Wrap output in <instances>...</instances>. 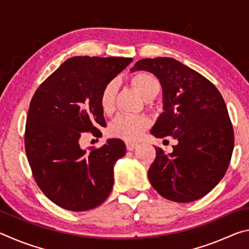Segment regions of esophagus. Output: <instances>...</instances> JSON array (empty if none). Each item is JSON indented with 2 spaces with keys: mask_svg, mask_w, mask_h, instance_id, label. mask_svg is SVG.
I'll use <instances>...</instances> for the list:
<instances>
[{
  "mask_svg": "<svg viewBox=\"0 0 249 249\" xmlns=\"http://www.w3.org/2000/svg\"><path fill=\"white\" fill-rule=\"evenodd\" d=\"M138 147V144H135V142H126V148L127 150H134Z\"/></svg>",
  "mask_w": 249,
  "mask_h": 249,
  "instance_id": "esophagus-1",
  "label": "esophagus"
}]
</instances>
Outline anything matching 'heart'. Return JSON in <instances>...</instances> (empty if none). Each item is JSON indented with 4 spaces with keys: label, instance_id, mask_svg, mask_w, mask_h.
I'll use <instances>...</instances> for the list:
<instances>
[{
    "label": "heart",
    "instance_id": "b5f03b06",
    "mask_svg": "<svg viewBox=\"0 0 249 249\" xmlns=\"http://www.w3.org/2000/svg\"><path fill=\"white\" fill-rule=\"evenodd\" d=\"M132 83L144 99L158 93L160 90L159 81L149 73H137L132 79ZM117 90H119L117 79L109 80L101 90L99 99L100 107L107 114H111L114 111ZM147 125H148V120L145 116L120 114L112 121L108 130L112 136L133 142L141 136Z\"/></svg>",
    "mask_w": 249,
    "mask_h": 249
}]
</instances>
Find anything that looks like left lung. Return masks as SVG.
I'll use <instances>...</instances> for the list:
<instances>
[{"instance_id": "8db88e82", "label": "left lung", "mask_w": 249, "mask_h": 249, "mask_svg": "<svg viewBox=\"0 0 249 249\" xmlns=\"http://www.w3.org/2000/svg\"><path fill=\"white\" fill-rule=\"evenodd\" d=\"M148 71L162 87L163 112L150 133L171 136L172 153L156 148L148 170L160 196L180 203L201 199L224 177L234 149L226 104L214 84L174 58H146L130 69Z\"/></svg>"}]
</instances>
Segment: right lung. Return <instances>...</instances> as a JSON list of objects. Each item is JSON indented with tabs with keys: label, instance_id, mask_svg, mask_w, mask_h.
<instances>
[{
	"label": "right lung",
	"instance_id": "1",
	"mask_svg": "<svg viewBox=\"0 0 249 249\" xmlns=\"http://www.w3.org/2000/svg\"><path fill=\"white\" fill-rule=\"evenodd\" d=\"M132 58L72 57L36 90L29 104L25 150L33 176L44 195L62 209L81 212L107 199L114 165L126 154L119 138L99 149L80 146L86 133L99 136L107 126L100 107L102 88Z\"/></svg>",
	"mask_w": 249,
	"mask_h": 249
}]
</instances>
